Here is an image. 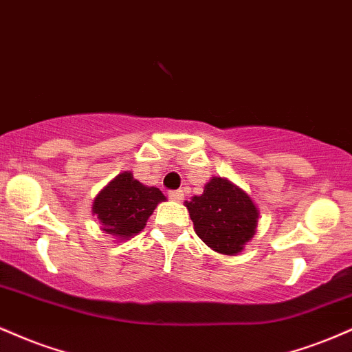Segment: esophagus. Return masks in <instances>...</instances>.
Segmentation results:
<instances>
[{
  "mask_svg": "<svg viewBox=\"0 0 352 352\" xmlns=\"http://www.w3.org/2000/svg\"><path fill=\"white\" fill-rule=\"evenodd\" d=\"M168 197L173 201H182L184 200V192L182 190H172V192H168Z\"/></svg>",
  "mask_w": 352,
  "mask_h": 352,
  "instance_id": "1",
  "label": "esophagus"
}]
</instances>
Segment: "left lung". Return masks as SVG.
<instances>
[{
  "instance_id": "8db88e82",
  "label": "left lung",
  "mask_w": 352,
  "mask_h": 352,
  "mask_svg": "<svg viewBox=\"0 0 352 352\" xmlns=\"http://www.w3.org/2000/svg\"><path fill=\"white\" fill-rule=\"evenodd\" d=\"M185 207L200 240L221 254L240 253L256 232V205L223 177H212L204 193L185 201Z\"/></svg>"
}]
</instances>
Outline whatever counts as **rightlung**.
Masks as SVG:
<instances>
[{
    "label": "right lung",
    "mask_w": 352,
    "mask_h": 352,
    "mask_svg": "<svg viewBox=\"0 0 352 352\" xmlns=\"http://www.w3.org/2000/svg\"><path fill=\"white\" fill-rule=\"evenodd\" d=\"M160 201H165V195L159 188L140 184L132 172H122L98 193L92 213L98 215L102 232L129 240L142 232Z\"/></svg>",
    "instance_id": "right-lung-1"
}]
</instances>
